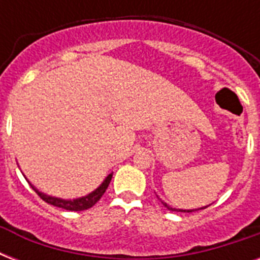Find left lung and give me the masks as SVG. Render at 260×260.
Masks as SVG:
<instances>
[{
	"mask_svg": "<svg viewBox=\"0 0 260 260\" xmlns=\"http://www.w3.org/2000/svg\"><path fill=\"white\" fill-rule=\"evenodd\" d=\"M162 204L165 206H166L167 209L169 210H173V212H186V213H190V212H196V210H200V209H205V208H208V206H204V208H198V209H177V208H171V206H169L166 204V202H163Z\"/></svg>",
	"mask_w": 260,
	"mask_h": 260,
	"instance_id": "8db88e82",
	"label": "left lung"
}]
</instances>
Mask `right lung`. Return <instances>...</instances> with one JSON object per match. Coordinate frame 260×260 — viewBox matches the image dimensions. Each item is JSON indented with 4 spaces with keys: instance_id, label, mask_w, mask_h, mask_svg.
Segmentation results:
<instances>
[{
    "instance_id": "add662e5",
    "label": "right lung",
    "mask_w": 260,
    "mask_h": 260,
    "mask_svg": "<svg viewBox=\"0 0 260 260\" xmlns=\"http://www.w3.org/2000/svg\"><path fill=\"white\" fill-rule=\"evenodd\" d=\"M112 175L113 173L109 174L108 177L104 179L101 185L98 186L97 189L91 191L90 194L85 196V197L81 198H75V200H63V198H58V197H52V196H47V194L42 193V191H39L36 187H35L32 183H29L30 187L39 194V197L42 198L43 201H46L47 204H50V205L58 206V208H62V209L66 210H75V212H79V210H86L89 208H91L93 205L97 204V201H100V198L104 196V193L108 189V186H109L110 181H112Z\"/></svg>"
}]
</instances>
